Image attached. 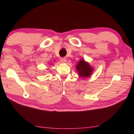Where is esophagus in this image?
<instances>
[{
	"label": "esophagus",
	"mask_w": 134,
	"mask_h": 134,
	"mask_svg": "<svg viewBox=\"0 0 134 134\" xmlns=\"http://www.w3.org/2000/svg\"><path fill=\"white\" fill-rule=\"evenodd\" d=\"M60 62L63 63H66L67 60L65 58H60Z\"/></svg>",
	"instance_id": "1"
}]
</instances>
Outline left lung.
Wrapping results in <instances>:
<instances>
[{
    "label": "left lung",
    "instance_id": "obj_1",
    "mask_svg": "<svg viewBox=\"0 0 134 134\" xmlns=\"http://www.w3.org/2000/svg\"><path fill=\"white\" fill-rule=\"evenodd\" d=\"M76 70L78 74L81 77L87 78L92 75L93 72V67L89 64V63L86 62L85 60L81 59L76 65Z\"/></svg>",
    "mask_w": 134,
    "mask_h": 134
}]
</instances>
